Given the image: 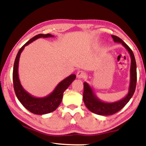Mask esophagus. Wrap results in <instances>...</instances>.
<instances>
[{
    "label": "esophagus",
    "instance_id": "1",
    "mask_svg": "<svg viewBox=\"0 0 146 146\" xmlns=\"http://www.w3.org/2000/svg\"><path fill=\"white\" fill-rule=\"evenodd\" d=\"M76 76H77L78 78H82L85 77L86 74H85L84 72L82 71V70H78L77 72Z\"/></svg>",
    "mask_w": 146,
    "mask_h": 146
}]
</instances>
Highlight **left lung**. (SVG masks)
Here are the masks:
<instances>
[{
    "label": "left lung",
    "instance_id": "8db88e82",
    "mask_svg": "<svg viewBox=\"0 0 146 146\" xmlns=\"http://www.w3.org/2000/svg\"><path fill=\"white\" fill-rule=\"evenodd\" d=\"M115 42L121 43L128 52L131 58L130 66V82H129L128 93L123 98L114 102H104L100 100L95 94L87 82H84L83 100L86 106L92 112L101 115H109L115 113L122 109L128 102L134 94L137 81L136 62L134 55L131 50L121 38L114 35H111Z\"/></svg>",
    "mask_w": 146,
    "mask_h": 146
}]
</instances>
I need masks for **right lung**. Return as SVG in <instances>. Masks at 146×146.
Masks as SVG:
<instances>
[{
  "label": "right lung",
  "instance_id": "obj_1",
  "mask_svg": "<svg viewBox=\"0 0 146 146\" xmlns=\"http://www.w3.org/2000/svg\"><path fill=\"white\" fill-rule=\"evenodd\" d=\"M48 37H54V36L50 35V34H46V35L39 34V35L32 38L30 40L25 43L19 50L15 58L13 67V80L14 89H15L17 98L19 99V100L21 102V103L26 109H27L31 112L38 115L46 114V113H50L52 111H54L60 104L62 100L64 92L68 88L69 86L76 78L75 74L70 75L69 76L66 78L57 85V86L55 88L52 92L48 95L47 96L43 98H36L30 94L28 92L26 91L22 86L19 77V72H18L21 54L26 46L29 45L33 41L36 40L38 38H40Z\"/></svg>",
  "mask_w": 146,
  "mask_h": 146
}]
</instances>
